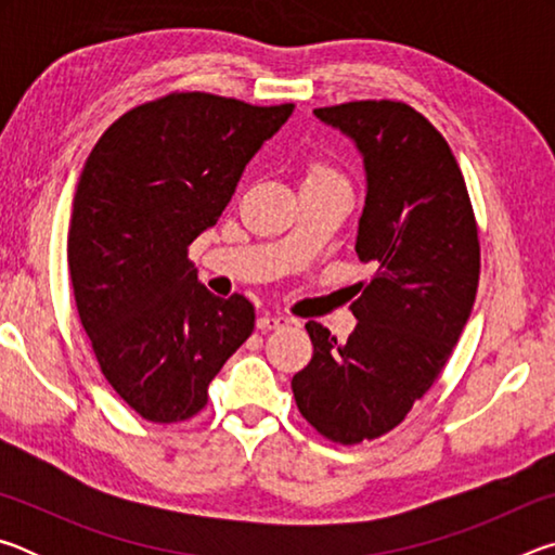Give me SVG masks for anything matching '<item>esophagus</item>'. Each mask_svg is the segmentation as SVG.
Listing matches in <instances>:
<instances>
[{"instance_id":"1","label":"esophagus","mask_w":555,"mask_h":555,"mask_svg":"<svg viewBox=\"0 0 555 555\" xmlns=\"http://www.w3.org/2000/svg\"><path fill=\"white\" fill-rule=\"evenodd\" d=\"M286 325H291V318L288 315H276V313H264V315H259V321H257V327L259 331H279V327H286Z\"/></svg>"}]
</instances>
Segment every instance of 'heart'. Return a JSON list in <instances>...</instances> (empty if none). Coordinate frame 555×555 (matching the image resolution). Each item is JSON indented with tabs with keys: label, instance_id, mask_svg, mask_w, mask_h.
Wrapping results in <instances>:
<instances>
[{
	"label": "heart",
	"instance_id": "heart-1",
	"mask_svg": "<svg viewBox=\"0 0 555 555\" xmlns=\"http://www.w3.org/2000/svg\"><path fill=\"white\" fill-rule=\"evenodd\" d=\"M315 178H340V176H337L333 166L318 162L311 166V171H308V181H315Z\"/></svg>",
	"mask_w": 555,
	"mask_h": 555
}]
</instances>
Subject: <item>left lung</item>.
<instances>
[{"label": "left lung", "mask_w": 555, "mask_h": 555, "mask_svg": "<svg viewBox=\"0 0 555 555\" xmlns=\"http://www.w3.org/2000/svg\"><path fill=\"white\" fill-rule=\"evenodd\" d=\"M313 115L360 149L367 198L354 251L377 271L352 300L347 340L306 323L313 357L291 389L318 434L357 446L397 428L446 367L475 304L480 240L455 156L421 112L360 100Z\"/></svg>", "instance_id": "obj_1"}]
</instances>
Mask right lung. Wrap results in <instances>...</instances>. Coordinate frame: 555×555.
Masks as SVG:
<instances>
[{
	"mask_svg": "<svg viewBox=\"0 0 555 555\" xmlns=\"http://www.w3.org/2000/svg\"><path fill=\"white\" fill-rule=\"evenodd\" d=\"M291 112L171 92L125 112L82 168L68 230L75 306L105 379L152 424L193 418L255 331V306L212 296L188 247Z\"/></svg>",
	"mask_w": 555,
	"mask_h": 555,
	"instance_id": "1",
	"label": "right lung"
}]
</instances>
